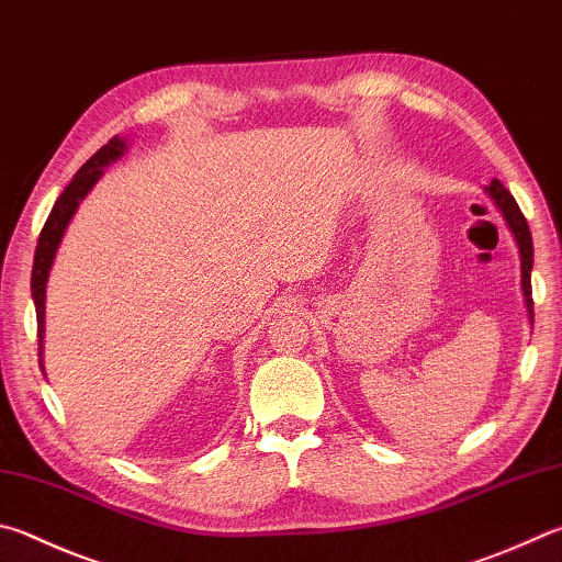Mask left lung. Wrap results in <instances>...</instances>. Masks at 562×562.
I'll list each match as a JSON object with an SVG mask.
<instances>
[{
	"instance_id": "1",
	"label": "left lung",
	"mask_w": 562,
	"mask_h": 562,
	"mask_svg": "<svg viewBox=\"0 0 562 562\" xmlns=\"http://www.w3.org/2000/svg\"><path fill=\"white\" fill-rule=\"evenodd\" d=\"M486 196L494 201V206L502 213L508 231H512V236L518 246V258H521V292H524V304H526V314H528V322L533 324V297H530V270H533V240H530V231H528V223L524 218L521 209H518L516 199L512 196V191H508L502 181L492 179V183H486L484 187Z\"/></svg>"
}]
</instances>
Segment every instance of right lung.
<instances>
[{
  "mask_svg": "<svg viewBox=\"0 0 562 562\" xmlns=\"http://www.w3.org/2000/svg\"><path fill=\"white\" fill-rule=\"evenodd\" d=\"M127 149H130L127 137H112L105 147H100L95 155L78 169V175L64 189V193H60L58 201L54 203V209H50V213H48L44 231H41L36 255H34V270H32V297H34L36 322H38V356H44L46 282H48L50 268H54L60 240H64V236H66L70 218L76 216L80 201H83L88 193L93 191L95 183L103 179V175H105L103 169H108L112 161L125 157ZM38 363H41V371H44V359H41Z\"/></svg>",
  "mask_w": 562,
  "mask_h": 562,
  "instance_id": "obj_1",
  "label": "right lung"
}]
</instances>
